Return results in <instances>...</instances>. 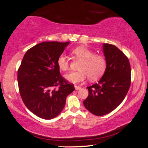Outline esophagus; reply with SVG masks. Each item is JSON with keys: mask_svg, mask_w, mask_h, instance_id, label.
Segmentation results:
<instances>
[{"mask_svg": "<svg viewBox=\"0 0 148 148\" xmlns=\"http://www.w3.org/2000/svg\"><path fill=\"white\" fill-rule=\"evenodd\" d=\"M74 87H75V89H76V90H79L80 89H81V87L77 86H75Z\"/></svg>", "mask_w": 148, "mask_h": 148, "instance_id": "obj_1", "label": "esophagus"}]
</instances>
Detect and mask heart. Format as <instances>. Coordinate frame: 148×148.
Here are the masks:
<instances>
[{"label":"heart","mask_w":148,"mask_h":148,"mask_svg":"<svg viewBox=\"0 0 148 148\" xmlns=\"http://www.w3.org/2000/svg\"><path fill=\"white\" fill-rule=\"evenodd\" d=\"M72 54L81 61L78 71L71 72L64 76L65 79L71 83L77 84L84 81L88 76L92 81L98 79L106 71L107 62L105 57L95 52L85 46H80L72 50ZM57 65L60 70L66 71L69 69L67 57L62 53L57 59Z\"/></svg>","instance_id":"b5f03b06"}]
</instances>
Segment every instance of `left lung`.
<instances>
[{
    "label": "left lung",
    "mask_w": 148,
    "mask_h": 148,
    "mask_svg": "<svg viewBox=\"0 0 148 148\" xmlns=\"http://www.w3.org/2000/svg\"><path fill=\"white\" fill-rule=\"evenodd\" d=\"M106 60V71L101 79L87 87L89 95L83 102L86 108L95 116L109 114L123 101L131 86L129 61L116 46L102 44Z\"/></svg>",
    "instance_id": "left-lung-1"
}]
</instances>
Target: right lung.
<instances>
[{"label": "right lung", "mask_w": 148, "mask_h": 148, "mask_svg": "<svg viewBox=\"0 0 148 148\" xmlns=\"http://www.w3.org/2000/svg\"><path fill=\"white\" fill-rule=\"evenodd\" d=\"M69 42H44L27 51L17 71L20 95L30 111L51 119L61 113L75 89L60 74L57 59ZM59 86L58 89L54 87Z\"/></svg>", "instance_id": "obj_1"}]
</instances>
